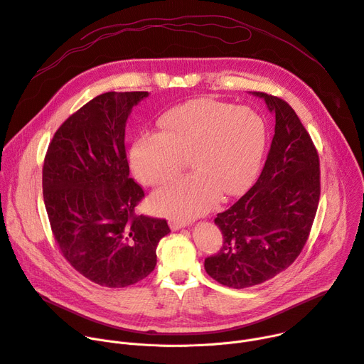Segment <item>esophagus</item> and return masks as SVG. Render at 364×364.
<instances>
[{
    "instance_id": "34e87169",
    "label": "esophagus",
    "mask_w": 364,
    "mask_h": 364,
    "mask_svg": "<svg viewBox=\"0 0 364 364\" xmlns=\"http://www.w3.org/2000/svg\"><path fill=\"white\" fill-rule=\"evenodd\" d=\"M186 225H187V223L183 222V220H180V219H170V228H171L173 230L181 229V228H184Z\"/></svg>"
}]
</instances>
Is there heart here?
Listing matches in <instances>:
<instances>
[{
    "label": "heart",
    "mask_w": 364,
    "mask_h": 364,
    "mask_svg": "<svg viewBox=\"0 0 364 364\" xmlns=\"http://www.w3.org/2000/svg\"><path fill=\"white\" fill-rule=\"evenodd\" d=\"M161 134L145 132L130 151L135 176L146 186L173 180L188 159L193 174L152 196V208L181 220L209 210L220 196L241 193L255 176L266 126L248 107L199 98L165 112Z\"/></svg>",
    "instance_id": "obj_1"
}]
</instances>
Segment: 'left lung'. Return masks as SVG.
<instances>
[{"label": "left lung", "mask_w": 364, "mask_h": 364, "mask_svg": "<svg viewBox=\"0 0 364 364\" xmlns=\"http://www.w3.org/2000/svg\"><path fill=\"white\" fill-rule=\"evenodd\" d=\"M254 94L276 116L272 146L257 183L215 218L223 244L205 259L206 273L234 289L270 280L290 266L308 241L321 194L319 156L305 126L282 98Z\"/></svg>", "instance_id": "left-lung-1"}]
</instances>
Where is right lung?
Instances as JSON below:
<instances>
[{"label":"right lung","mask_w":364,"mask_h":364,"mask_svg":"<svg viewBox=\"0 0 364 364\" xmlns=\"http://www.w3.org/2000/svg\"><path fill=\"white\" fill-rule=\"evenodd\" d=\"M148 91L105 92L55 132L43 171V200L60 254L84 277L126 287L156 266L165 219L136 215L145 197L129 177L126 120Z\"/></svg>","instance_id":"add662e5"}]
</instances>
